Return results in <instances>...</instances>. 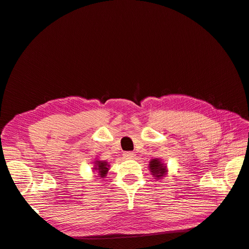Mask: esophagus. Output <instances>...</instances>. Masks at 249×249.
Masks as SVG:
<instances>
[{
    "mask_svg": "<svg viewBox=\"0 0 249 249\" xmlns=\"http://www.w3.org/2000/svg\"><path fill=\"white\" fill-rule=\"evenodd\" d=\"M124 157L126 158V159H133L135 157V154L133 152H125L124 153Z\"/></svg>",
    "mask_w": 249,
    "mask_h": 249,
    "instance_id": "esophagus-1",
    "label": "esophagus"
}]
</instances>
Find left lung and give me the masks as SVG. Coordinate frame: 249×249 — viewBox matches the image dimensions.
<instances>
[{"mask_svg": "<svg viewBox=\"0 0 249 249\" xmlns=\"http://www.w3.org/2000/svg\"><path fill=\"white\" fill-rule=\"evenodd\" d=\"M149 170L157 179H160L165 177L167 172L166 166H165V164H163L160 159H153L149 162Z\"/></svg>", "mask_w": 249, "mask_h": 249, "instance_id": "8db88e82", "label": "left lung"}]
</instances>
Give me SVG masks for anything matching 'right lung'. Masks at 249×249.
Returning a JSON list of instances; mask_svg holds the SVG:
<instances>
[{
    "mask_svg": "<svg viewBox=\"0 0 249 249\" xmlns=\"http://www.w3.org/2000/svg\"><path fill=\"white\" fill-rule=\"evenodd\" d=\"M109 167H110V165L108 164V162L96 160V161L94 162L93 171H96L97 173H99V177H100L101 178H104L105 177L107 176V173H108V171H109Z\"/></svg>",
    "mask_w": 249,
    "mask_h": 249,
    "instance_id": "add662e5",
    "label": "right lung"
}]
</instances>
